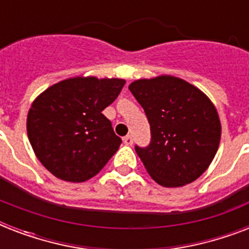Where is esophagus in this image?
Listing matches in <instances>:
<instances>
[{"label": "esophagus", "mask_w": 249, "mask_h": 249, "mask_svg": "<svg viewBox=\"0 0 249 249\" xmlns=\"http://www.w3.org/2000/svg\"><path fill=\"white\" fill-rule=\"evenodd\" d=\"M124 143L126 144V146H132V144H133L132 136H125L124 137Z\"/></svg>", "instance_id": "1"}]
</instances>
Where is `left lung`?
<instances>
[{
    "label": "left lung",
    "instance_id": "8db88e82",
    "mask_svg": "<svg viewBox=\"0 0 249 249\" xmlns=\"http://www.w3.org/2000/svg\"><path fill=\"white\" fill-rule=\"evenodd\" d=\"M129 90L150 123L151 141L146 147L136 144V152L152 179L178 187L200 177L221 138L220 119L208 97L173 76L137 80Z\"/></svg>",
    "mask_w": 249,
    "mask_h": 249
}]
</instances>
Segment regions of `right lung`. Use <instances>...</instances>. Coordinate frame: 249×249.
<instances>
[{"label": "right lung", "mask_w": 249, "mask_h": 249, "mask_svg": "<svg viewBox=\"0 0 249 249\" xmlns=\"http://www.w3.org/2000/svg\"><path fill=\"white\" fill-rule=\"evenodd\" d=\"M121 79L73 77L50 86L27 119L37 159L55 177L84 182L107 164L121 144L102 111L124 88Z\"/></svg>", "instance_id": "1"}]
</instances>
